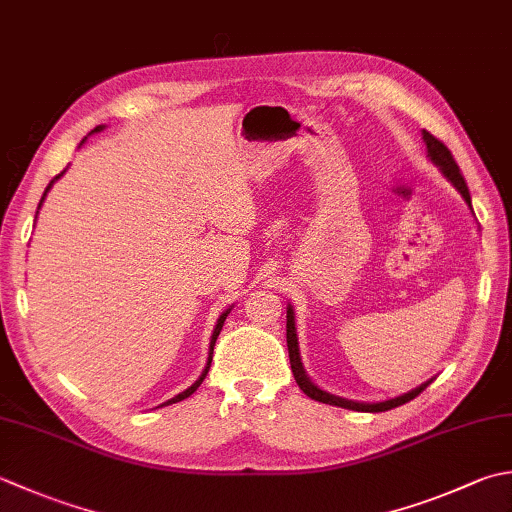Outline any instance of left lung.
Masks as SVG:
<instances>
[{"label":"left lung","instance_id":"8db88e82","mask_svg":"<svg viewBox=\"0 0 512 512\" xmlns=\"http://www.w3.org/2000/svg\"><path fill=\"white\" fill-rule=\"evenodd\" d=\"M422 137L426 142V148H428V157L430 162H433L439 170H442V175L448 179L450 184H453L459 195L464 197V202L468 204V208L473 210V204H470V193H468V186L464 182L462 173H459V166L453 159V155H450V150L439 142L437 137H433L428 133V130H422ZM286 344H288V357H290V368H293V375H295V382L297 386L304 390V393L315 399V402H322V404H330V406H339V408H348V410H357V413H384V410H390V408H397L402 406L406 402H410V399H415L422 390L433 382H424L422 386H417L415 390H408V393L399 395L395 399H386V402H377V404H366V402H353V399H344V397H337L333 393H326V390H322L319 386H315L313 382H310L306 370L302 366V357H299V342H297V328H295V313L293 308L288 306L286 310Z\"/></svg>","mask_w":512,"mask_h":512}]
</instances>
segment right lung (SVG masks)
Here are the masks:
<instances>
[{
    "instance_id": "right-lung-1",
    "label": "right lung",
    "mask_w": 512,
    "mask_h": 512,
    "mask_svg": "<svg viewBox=\"0 0 512 512\" xmlns=\"http://www.w3.org/2000/svg\"><path fill=\"white\" fill-rule=\"evenodd\" d=\"M97 130H102V126H97L95 130H93V133H97ZM84 142H86V137H84ZM82 142V144H84ZM64 173H66V170H64ZM64 173H59L55 179H50V184L46 186V190H44V197H42V202H39V208H42V204H44V199H46V195H48V190H50V186H53L55 182H57V179L59 177H62ZM39 208H37V213H39ZM228 313H230V308H226L224 310V313L222 315H219V319H217V324H215V330H213V337H210V348H208V362H206V368L202 370V375H199V379H197V382L193 384V386H188L186 390H184V393H179V395H175L173 399H168V402L166 404H175V402H182V399H186V397H190V395H193L195 393V390L199 388V386H202V382H204V379H206V375H208V368H210V362H213V348H215V342H217V337H219V333H222V326H224V322H226V317H228Z\"/></svg>"
}]
</instances>
